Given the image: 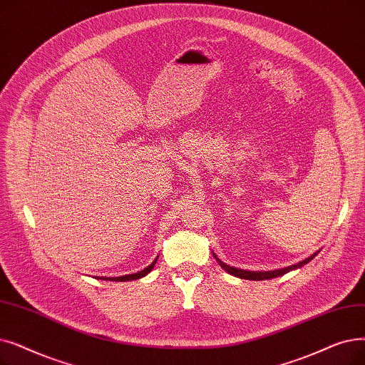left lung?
Masks as SVG:
<instances>
[{"label":"left lung","mask_w":365,"mask_h":365,"mask_svg":"<svg viewBox=\"0 0 365 365\" xmlns=\"http://www.w3.org/2000/svg\"><path fill=\"white\" fill-rule=\"evenodd\" d=\"M316 253H318V252H316ZM316 253H313L312 257L306 258L304 261H301V262H298V264H294V265H289V267H284V268H279V270H272V272H247V270H240V268L230 267L228 264L222 262V261L216 257V253H215V252H213V257L216 258V261L219 262V265H220L222 268H224V270H225L227 273H230V274H232V276H235V277L247 279V280H265V279H273V277L283 276V274H287V273H289V272L295 270V268L303 267L304 264L310 262V261L316 257Z\"/></svg>","instance_id":"left-lung-1"}]
</instances>
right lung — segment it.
<instances>
[{
    "mask_svg": "<svg viewBox=\"0 0 365 365\" xmlns=\"http://www.w3.org/2000/svg\"><path fill=\"white\" fill-rule=\"evenodd\" d=\"M156 261H158V258H155V261H153V262H152L149 267H146L145 270H141V272H138V273H134V274H126V276H120V277H98V279H103V280H113V282H126V280H135V279H141V277H145L148 273H150V272L153 270V267H155Z\"/></svg>",
    "mask_w": 365,
    "mask_h": 365,
    "instance_id": "1",
    "label": "right lung"
}]
</instances>
